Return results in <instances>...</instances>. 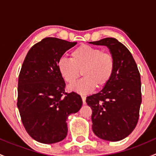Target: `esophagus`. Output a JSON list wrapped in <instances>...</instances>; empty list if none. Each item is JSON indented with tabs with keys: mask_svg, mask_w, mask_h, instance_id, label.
I'll list each match as a JSON object with an SVG mask.
<instances>
[{
	"mask_svg": "<svg viewBox=\"0 0 156 156\" xmlns=\"http://www.w3.org/2000/svg\"><path fill=\"white\" fill-rule=\"evenodd\" d=\"M81 99H82L83 103H84V104H85L86 103V97L85 96H81Z\"/></svg>",
	"mask_w": 156,
	"mask_h": 156,
	"instance_id": "obj_1",
	"label": "esophagus"
}]
</instances>
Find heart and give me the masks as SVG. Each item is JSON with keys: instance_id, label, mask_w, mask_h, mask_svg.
<instances>
[{"instance_id": "b5f03b06", "label": "heart", "mask_w": 156, "mask_h": 156, "mask_svg": "<svg viewBox=\"0 0 156 156\" xmlns=\"http://www.w3.org/2000/svg\"><path fill=\"white\" fill-rule=\"evenodd\" d=\"M57 69L62 79L72 84L78 79L80 72L83 78L71 86L69 90L81 94L90 93L96 87L106 86L115 70V59L108 52L89 45H81L72 50L70 59L61 58Z\"/></svg>"}]
</instances>
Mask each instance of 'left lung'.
<instances>
[{
	"label": "left lung",
	"mask_w": 156,
	"mask_h": 156,
	"mask_svg": "<svg viewBox=\"0 0 156 156\" xmlns=\"http://www.w3.org/2000/svg\"><path fill=\"white\" fill-rule=\"evenodd\" d=\"M89 43L107 47L115 59L111 80L86 99L92 109V130L100 139L122 140L133 131L139 119L142 97L137 66L128 49L117 39L106 37Z\"/></svg>",
	"instance_id": "1"
}]
</instances>
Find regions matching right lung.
<instances>
[{
	"label": "right lung",
	"instance_id": "1",
	"mask_svg": "<svg viewBox=\"0 0 156 156\" xmlns=\"http://www.w3.org/2000/svg\"><path fill=\"white\" fill-rule=\"evenodd\" d=\"M77 42L45 37L28 52L19 75L17 107L28 133L41 144L58 143L68 132L66 120L82 106L81 96L66 93L58 61Z\"/></svg>",
	"mask_w": 156,
	"mask_h": 156
}]
</instances>
